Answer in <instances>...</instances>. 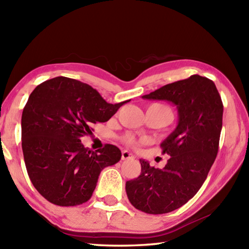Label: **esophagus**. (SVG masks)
<instances>
[{"instance_id": "esophagus-1", "label": "esophagus", "mask_w": 249, "mask_h": 249, "mask_svg": "<svg viewBox=\"0 0 249 249\" xmlns=\"http://www.w3.org/2000/svg\"><path fill=\"white\" fill-rule=\"evenodd\" d=\"M134 159V155L131 154L130 152H128V151H122V160H131Z\"/></svg>"}]
</instances>
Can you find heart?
Here are the masks:
<instances>
[{"mask_svg":"<svg viewBox=\"0 0 249 249\" xmlns=\"http://www.w3.org/2000/svg\"><path fill=\"white\" fill-rule=\"evenodd\" d=\"M160 106H162V105H160ZM163 108H165V109H167L169 112H172V110H170L168 107H166V106H162ZM123 140H124V142L125 143H127V144H129V145H138L139 144V142L137 140H136L133 136H130V135H126L125 137L123 138Z\"/></svg>","mask_w":249,"mask_h":249,"instance_id":"obj_1","label":"heart"}]
</instances>
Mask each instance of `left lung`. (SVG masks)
<instances>
[{"label":"left lung","mask_w":249,"mask_h":249,"mask_svg":"<svg viewBox=\"0 0 249 249\" xmlns=\"http://www.w3.org/2000/svg\"><path fill=\"white\" fill-rule=\"evenodd\" d=\"M177 106L178 126L160 148L169 160L163 169L140 160L139 177L126 182L129 202L139 211L160 215L191 199L207 178L218 153L223 105L217 87L205 76L193 74L142 96Z\"/></svg>","instance_id":"8db88e82"}]
</instances>
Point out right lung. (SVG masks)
<instances>
[{"label":"right lung","instance_id":"1","mask_svg":"<svg viewBox=\"0 0 249 249\" xmlns=\"http://www.w3.org/2000/svg\"><path fill=\"white\" fill-rule=\"evenodd\" d=\"M128 101L108 104L89 84L65 76L34 89L22 111L21 145L29 178L43 197L58 206L89 201L101 170L122 153L113 144L89 150L81 138Z\"/></svg>","mask_w":249,"mask_h":249}]
</instances>
